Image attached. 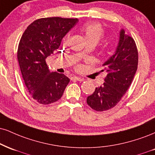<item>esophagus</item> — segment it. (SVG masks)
Here are the masks:
<instances>
[{"mask_svg": "<svg viewBox=\"0 0 155 155\" xmlns=\"http://www.w3.org/2000/svg\"><path fill=\"white\" fill-rule=\"evenodd\" d=\"M71 80H76V81H84L83 78L79 77V76H72V77H71Z\"/></svg>", "mask_w": 155, "mask_h": 155, "instance_id": "esophagus-1", "label": "esophagus"}]
</instances>
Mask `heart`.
Instances as JSON below:
<instances>
[{
  "label": "heart",
  "mask_w": 155,
  "mask_h": 155,
  "mask_svg": "<svg viewBox=\"0 0 155 155\" xmlns=\"http://www.w3.org/2000/svg\"><path fill=\"white\" fill-rule=\"evenodd\" d=\"M86 41H95L97 42L103 37L104 30L99 24L88 23L86 24L81 27Z\"/></svg>",
  "instance_id": "1"
}]
</instances>
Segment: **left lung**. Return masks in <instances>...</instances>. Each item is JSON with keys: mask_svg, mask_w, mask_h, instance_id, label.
<instances>
[{"mask_svg": "<svg viewBox=\"0 0 155 155\" xmlns=\"http://www.w3.org/2000/svg\"><path fill=\"white\" fill-rule=\"evenodd\" d=\"M105 71V82L96 87L87 102L96 111H105L114 107L127 92L138 67V50L135 41L120 31L118 45L115 53L102 65Z\"/></svg>", "mask_w": 155, "mask_h": 155, "instance_id": "1", "label": "left lung"}]
</instances>
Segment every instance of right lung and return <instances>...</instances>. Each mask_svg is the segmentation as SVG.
I'll return each instance as SVG.
<instances>
[{"instance_id":"add662e5","label":"right lung","mask_w":155,"mask_h":155,"mask_svg":"<svg viewBox=\"0 0 155 155\" xmlns=\"http://www.w3.org/2000/svg\"><path fill=\"white\" fill-rule=\"evenodd\" d=\"M78 22V18H42L28 26L18 46L17 58L28 92L42 105L58 101L70 79L51 72L45 59L57 51L61 40Z\"/></svg>"}]
</instances>
